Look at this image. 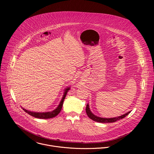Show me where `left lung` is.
Here are the masks:
<instances>
[{"label": "left lung", "mask_w": 154, "mask_h": 154, "mask_svg": "<svg viewBox=\"0 0 154 154\" xmlns=\"http://www.w3.org/2000/svg\"><path fill=\"white\" fill-rule=\"evenodd\" d=\"M86 114L88 115V116L91 119L94 121H96V122H102V123H108V122H116L119 119H123L124 118L125 116H127L130 113V112L122 115V116H118V117H116V118H100V117H97L95 115H94L90 111V108H89V105H86Z\"/></svg>", "instance_id": "1"}]
</instances>
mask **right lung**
<instances>
[{"mask_svg": "<svg viewBox=\"0 0 154 154\" xmlns=\"http://www.w3.org/2000/svg\"><path fill=\"white\" fill-rule=\"evenodd\" d=\"M69 88H66L65 90V91H64V95H63V97L58 105V106L55 109H54V111L52 112H46V113H36V112H29L28 110H27V109L23 108L24 110L27 113H28L29 115L35 117V118H39V119H50V118H52L54 117H55L57 115H58V114H59V113L60 112L61 109L62 108V106H63V102H64V100L65 99V97L66 96L67 94V93H68V91L69 90Z\"/></svg>", "mask_w": 154, "mask_h": 154, "instance_id": "obj_1", "label": "right lung"}]
</instances>
